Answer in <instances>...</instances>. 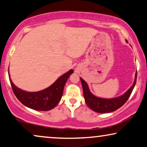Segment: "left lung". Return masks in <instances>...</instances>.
<instances>
[{"label":"left lung","mask_w":147,"mask_h":147,"mask_svg":"<svg viewBox=\"0 0 147 147\" xmlns=\"http://www.w3.org/2000/svg\"><path fill=\"white\" fill-rule=\"evenodd\" d=\"M80 78L81 83H82L85 102H86L87 106L96 112L109 113L112 112V111H114L121 108L123 105L127 102V100L129 99L135 86V84H136L137 73H135L134 82L130 88L122 96L114 98H110V99L98 98L93 95L90 91L87 83L82 78Z\"/></svg>","instance_id":"8db88e82"}]
</instances>
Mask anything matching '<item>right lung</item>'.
<instances>
[{
  "mask_svg": "<svg viewBox=\"0 0 147 147\" xmlns=\"http://www.w3.org/2000/svg\"><path fill=\"white\" fill-rule=\"evenodd\" d=\"M73 70L63 74L49 87L43 90L30 92L17 88L9 79L15 96L22 104L28 108L38 111H49L54 108L60 102L65 83Z\"/></svg>",
  "mask_w": 147,
  "mask_h": 147,
  "instance_id": "right-lung-1",
  "label": "right lung"
}]
</instances>
